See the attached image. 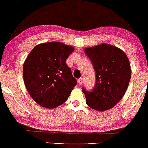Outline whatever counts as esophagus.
<instances>
[{
    "label": "esophagus",
    "mask_w": 148,
    "mask_h": 148,
    "mask_svg": "<svg viewBox=\"0 0 148 148\" xmlns=\"http://www.w3.org/2000/svg\"><path fill=\"white\" fill-rule=\"evenodd\" d=\"M83 84V79L82 78H80L79 79H78V84L81 85Z\"/></svg>",
    "instance_id": "obj_1"
}]
</instances>
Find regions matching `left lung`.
I'll list each match as a JSON object with an SVG mask.
<instances>
[{"mask_svg":"<svg viewBox=\"0 0 148 148\" xmlns=\"http://www.w3.org/2000/svg\"><path fill=\"white\" fill-rule=\"evenodd\" d=\"M95 70L96 84L88 92L83 88L87 105L99 111L111 109L123 97L132 71L126 53L118 47L101 44L85 49Z\"/></svg>","mask_w":148,"mask_h":148,"instance_id":"1","label":"left lung"}]
</instances>
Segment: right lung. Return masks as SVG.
Instances as JSON below:
<instances>
[{
  "mask_svg": "<svg viewBox=\"0 0 148 148\" xmlns=\"http://www.w3.org/2000/svg\"><path fill=\"white\" fill-rule=\"evenodd\" d=\"M74 50L72 46L51 42L37 45L28 54L23 65V81L40 106L56 108L65 102L76 86L65 62Z\"/></svg>",
  "mask_w": 148,
  "mask_h": 148,
  "instance_id": "1",
  "label": "right lung"
}]
</instances>
